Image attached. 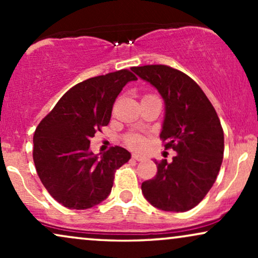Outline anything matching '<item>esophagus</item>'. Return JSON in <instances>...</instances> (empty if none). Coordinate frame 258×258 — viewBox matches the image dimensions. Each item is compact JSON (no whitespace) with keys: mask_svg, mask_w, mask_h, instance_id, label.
<instances>
[{"mask_svg":"<svg viewBox=\"0 0 258 258\" xmlns=\"http://www.w3.org/2000/svg\"><path fill=\"white\" fill-rule=\"evenodd\" d=\"M132 159L137 160V161H143V160H146V156L141 155V154H133Z\"/></svg>","mask_w":258,"mask_h":258,"instance_id":"obj_1","label":"esophagus"}]
</instances>
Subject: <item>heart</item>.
I'll use <instances>...</instances> for the list:
<instances>
[{"instance_id": "1", "label": "heart", "mask_w": 258, "mask_h": 258, "mask_svg": "<svg viewBox=\"0 0 258 258\" xmlns=\"http://www.w3.org/2000/svg\"><path fill=\"white\" fill-rule=\"evenodd\" d=\"M127 144H128L131 148H135V149H138V148H142L144 144V139L141 137V136H131V137L127 138Z\"/></svg>"}]
</instances>
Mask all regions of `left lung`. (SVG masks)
I'll return each instance as SVG.
<instances>
[{
    "mask_svg": "<svg viewBox=\"0 0 258 258\" xmlns=\"http://www.w3.org/2000/svg\"><path fill=\"white\" fill-rule=\"evenodd\" d=\"M155 87L165 103L160 138L176 156L156 162L158 173L142 183L144 198L156 209L184 212L193 209L214 185L223 160L224 135L215 108L184 73L166 65L132 68Z\"/></svg>",
    "mask_w": 258,
    "mask_h": 258,
    "instance_id": "obj_1",
    "label": "left lung"
}]
</instances>
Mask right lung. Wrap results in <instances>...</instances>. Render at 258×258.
<instances>
[{"label":"right lung","instance_id":"add662e5","mask_svg":"<svg viewBox=\"0 0 258 258\" xmlns=\"http://www.w3.org/2000/svg\"><path fill=\"white\" fill-rule=\"evenodd\" d=\"M136 80L128 70H119L80 82L37 126L32 152L37 174L47 191L68 209H91L105 200L115 171L131 159L121 147L94 155L90 139L108 125L116 97Z\"/></svg>","mask_w":258,"mask_h":258}]
</instances>
